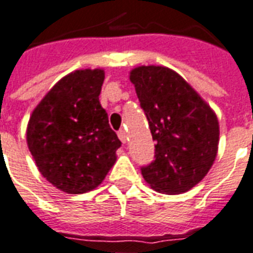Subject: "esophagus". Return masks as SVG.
Segmentation results:
<instances>
[{"label": "esophagus", "instance_id": "1", "mask_svg": "<svg viewBox=\"0 0 253 253\" xmlns=\"http://www.w3.org/2000/svg\"><path fill=\"white\" fill-rule=\"evenodd\" d=\"M119 138L121 140V142H126V140H128V134H126V132H125L124 129H120L119 130Z\"/></svg>", "mask_w": 253, "mask_h": 253}]
</instances>
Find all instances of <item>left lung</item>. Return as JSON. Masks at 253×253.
<instances>
[{
	"instance_id": "obj_1",
	"label": "left lung",
	"mask_w": 253,
	"mask_h": 253,
	"mask_svg": "<svg viewBox=\"0 0 253 253\" xmlns=\"http://www.w3.org/2000/svg\"><path fill=\"white\" fill-rule=\"evenodd\" d=\"M155 145V161L141 174L155 191L178 195L206 177L217 155L219 120L191 85L167 66L130 70Z\"/></svg>"
}]
</instances>
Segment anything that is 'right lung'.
<instances>
[{
    "label": "right lung",
    "mask_w": 253,
    "mask_h": 253,
    "mask_svg": "<svg viewBox=\"0 0 253 253\" xmlns=\"http://www.w3.org/2000/svg\"><path fill=\"white\" fill-rule=\"evenodd\" d=\"M102 69L62 77L32 112L26 142L47 181L70 195L97 188L117 160L121 141L98 100Z\"/></svg>",
    "instance_id": "add662e5"
}]
</instances>
